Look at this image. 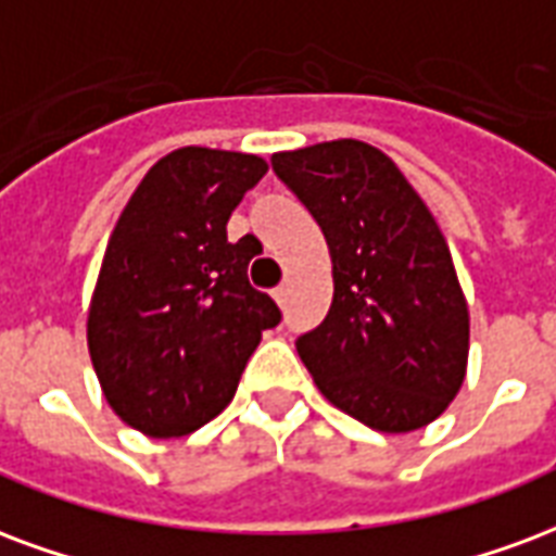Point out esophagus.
<instances>
[{"label": "esophagus", "instance_id": "1", "mask_svg": "<svg viewBox=\"0 0 556 556\" xmlns=\"http://www.w3.org/2000/svg\"><path fill=\"white\" fill-rule=\"evenodd\" d=\"M274 300H277L279 306H286V303H289V289H286V286H277V289H274Z\"/></svg>", "mask_w": 556, "mask_h": 556}]
</instances>
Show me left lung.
<instances>
[{
  "mask_svg": "<svg viewBox=\"0 0 556 556\" xmlns=\"http://www.w3.org/2000/svg\"><path fill=\"white\" fill-rule=\"evenodd\" d=\"M270 164L330 247V312L298 339L320 394L382 433L435 421L466 380L468 306L425 200L386 152L353 138Z\"/></svg>",
  "mask_w": 556,
  "mask_h": 556,
  "instance_id": "left-lung-1",
  "label": "left lung"
}]
</instances>
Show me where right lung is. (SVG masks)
<instances>
[{
    "instance_id": "add662e5",
    "label": "right lung",
    "mask_w": 556,
    "mask_h": 556,
    "mask_svg": "<svg viewBox=\"0 0 556 556\" xmlns=\"http://www.w3.org/2000/svg\"><path fill=\"white\" fill-rule=\"evenodd\" d=\"M267 174L247 152L182 147L150 167L105 247L88 312L102 394L152 439L200 430L232 401L282 312L250 286L226 220Z\"/></svg>"
}]
</instances>
